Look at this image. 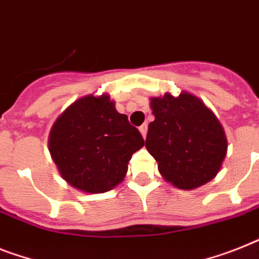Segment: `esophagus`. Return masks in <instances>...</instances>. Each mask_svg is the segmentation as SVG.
I'll return each instance as SVG.
<instances>
[{
  "instance_id": "obj_1",
  "label": "esophagus",
  "mask_w": 259,
  "mask_h": 259,
  "mask_svg": "<svg viewBox=\"0 0 259 259\" xmlns=\"http://www.w3.org/2000/svg\"><path fill=\"white\" fill-rule=\"evenodd\" d=\"M147 130H148V127H147V124H143L139 127V131H140V134L143 135V138L145 139V136H147Z\"/></svg>"
}]
</instances>
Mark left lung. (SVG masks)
<instances>
[{
	"label": "left lung",
	"mask_w": 259,
	"mask_h": 259,
	"mask_svg": "<svg viewBox=\"0 0 259 259\" xmlns=\"http://www.w3.org/2000/svg\"><path fill=\"white\" fill-rule=\"evenodd\" d=\"M155 120L148 125L145 148L157 161L164 180L191 191L214 179L226 156L221 123L189 93L151 98Z\"/></svg>",
	"instance_id": "left-lung-1"
}]
</instances>
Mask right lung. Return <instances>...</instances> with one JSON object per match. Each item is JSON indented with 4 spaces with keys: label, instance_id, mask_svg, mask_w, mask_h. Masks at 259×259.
<instances>
[{
    "label": "right lung",
    "instance_id": "right-lung-1",
    "mask_svg": "<svg viewBox=\"0 0 259 259\" xmlns=\"http://www.w3.org/2000/svg\"><path fill=\"white\" fill-rule=\"evenodd\" d=\"M144 145L138 128L110 95H86L51 127L49 151L61 176L86 193H104L124 180L128 161Z\"/></svg>",
    "mask_w": 259,
    "mask_h": 259
}]
</instances>
